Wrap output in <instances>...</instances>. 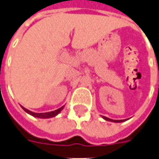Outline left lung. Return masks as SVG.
I'll return each instance as SVG.
<instances>
[{"mask_svg":"<svg viewBox=\"0 0 159 159\" xmlns=\"http://www.w3.org/2000/svg\"><path fill=\"white\" fill-rule=\"evenodd\" d=\"M102 118L105 120H107V121H110V122H115V123H121V122H124V121H126V119H121V120H115V119H111L107 117H104L102 116Z\"/></svg>","mask_w":159,"mask_h":159,"instance_id":"left-lung-1","label":"left lung"}]
</instances>
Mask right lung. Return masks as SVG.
Wrapping results in <instances>:
<instances>
[{"label": "right lung", "mask_w": 159, "mask_h": 159, "mask_svg": "<svg viewBox=\"0 0 159 159\" xmlns=\"http://www.w3.org/2000/svg\"><path fill=\"white\" fill-rule=\"evenodd\" d=\"M20 107H21V106H20ZM64 107H65V106L61 107V108L57 109V110H55V111H49V112H42V113H36V112H34V111H29V110H27V108H25V107H21V108H22L23 110L26 111L27 113L32 115V116H34V117H35V118H39V119H49V118H52V117H55V116H57V115L59 114V113L63 110Z\"/></svg>", "instance_id": "right-lung-1"}]
</instances>
